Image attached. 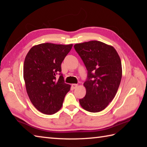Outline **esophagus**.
Wrapping results in <instances>:
<instances>
[{"mask_svg": "<svg viewBox=\"0 0 147 147\" xmlns=\"http://www.w3.org/2000/svg\"><path fill=\"white\" fill-rule=\"evenodd\" d=\"M77 86H78L77 84H72V85H71V87H72V88H73V89L76 88Z\"/></svg>", "mask_w": 147, "mask_h": 147, "instance_id": "34e87169", "label": "esophagus"}]
</instances>
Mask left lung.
Instances as JSON below:
<instances>
[{"label":"left lung","mask_w":147,"mask_h":147,"mask_svg":"<svg viewBox=\"0 0 147 147\" xmlns=\"http://www.w3.org/2000/svg\"><path fill=\"white\" fill-rule=\"evenodd\" d=\"M74 47L88 71L87 80L83 84L86 95L80 99V104L88 112L102 111L114 99L120 85L119 55L112 46L96 40L76 43Z\"/></svg>","instance_id":"left-lung-1"}]
</instances>
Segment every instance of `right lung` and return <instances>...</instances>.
Returning <instances> with one entry per match:
<instances>
[{
  "label": "right lung",
  "instance_id": "obj_1",
  "mask_svg": "<svg viewBox=\"0 0 147 147\" xmlns=\"http://www.w3.org/2000/svg\"><path fill=\"white\" fill-rule=\"evenodd\" d=\"M73 47L51 43L33 46L24 59L23 78L30 101L37 110L53 114L60 110L71 85L64 83L61 63ZM60 75L58 79L56 75Z\"/></svg>",
  "mask_w": 147,
  "mask_h": 147
}]
</instances>
